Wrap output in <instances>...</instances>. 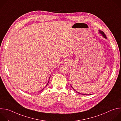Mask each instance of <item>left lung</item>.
Listing matches in <instances>:
<instances>
[{
	"label": "left lung",
	"mask_w": 121,
	"mask_h": 121,
	"mask_svg": "<svg viewBox=\"0 0 121 121\" xmlns=\"http://www.w3.org/2000/svg\"><path fill=\"white\" fill-rule=\"evenodd\" d=\"M99 32L100 33H101V34H102V36H103V37H104L105 38H107V37H106V35H105V33H104V32H103V31H101V30H99ZM74 91H75V90H74ZM76 92H77V91H76ZM78 93H79V94H81V93H79V92H77ZM82 94V95H85V94ZM86 95H87V94H86Z\"/></svg>",
	"instance_id": "left-lung-1"
}]
</instances>
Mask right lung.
<instances>
[{"label": "right lung", "instance_id": "obj_1", "mask_svg": "<svg viewBox=\"0 0 121 121\" xmlns=\"http://www.w3.org/2000/svg\"><path fill=\"white\" fill-rule=\"evenodd\" d=\"M49 81H48V83H49ZM48 83H47V84H48ZM43 90H42V91H43Z\"/></svg>", "mask_w": 121, "mask_h": 121}]
</instances>
